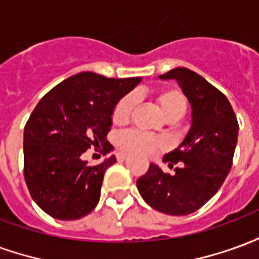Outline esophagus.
I'll return each instance as SVG.
<instances>
[{
    "mask_svg": "<svg viewBox=\"0 0 259 259\" xmlns=\"http://www.w3.org/2000/svg\"><path fill=\"white\" fill-rule=\"evenodd\" d=\"M116 158H118L119 161H124V159H127V155L123 154V152H118V154H116Z\"/></svg>",
    "mask_w": 259,
    "mask_h": 259,
    "instance_id": "esophagus-1",
    "label": "esophagus"
}]
</instances>
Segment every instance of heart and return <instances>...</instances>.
I'll return each instance as SVG.
<instances>
[{
	"mask_svg": "<svg viewBox=\"0 0 259 259\" xmlns=\"http://www.w3.org/2000/svg\"><path fill=\"white\" fill-rule=\"evenodd\" d=\"M155 100H157L161 112L166 119L182 118L186 113V109H187V100H186L185 94L178 89H169V90L161 91L157 94ZM135 105V96L129 94V96L123 97L113 109V123H126L132 116ZM118 144L123 151L129 152V154L147 155V154H151L152 151L161 148L162 141L157 137H154V136L136 132V130H130V132H126L123 135L119 136Z\"/></svg>",
	"mask_w": 259,
	"mask_h": 259,
	"instance_id": "obj_1",
	"label": "heart"
}]
</instances>
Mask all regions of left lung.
Returning <instances> with one entry per match:
<instances>
[{"label": "left lung", "instance_id": "8db88e82", "mask_svg": "<svg viewBox=\"0 0 259 259\" xmlns=\"http://www.w3.org/2000/svg\"><path fill=\"white\" fill-rule=\"evenodd\" d=\"M178 81L191 107V126L163 162L176 174H165L157 163L137 180V189L147 204L168 215L193 213L221 189L232 168L239 123L233 108L221 91L187 68H175L158 76Z\"/></svg>", "mask_w": 259, "mask_h": 259}]
</instances>
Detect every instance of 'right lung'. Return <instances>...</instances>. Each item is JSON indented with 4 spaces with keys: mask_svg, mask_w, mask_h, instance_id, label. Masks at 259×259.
Segmentation results:
<instances>
[{
    "mask_svg": "<svg viewBox=\"0 0 259 259\" xmlns=\"http://www.w3.org/2000/svg\"><path fill=\"white\" fill-rule=\"evenodd\" d=\"M141 77L108 79L93 72L73 74L37 104L25 126V180L31 198L59 221L90 213L100 201L104 174L116 162L111 155L90 166L83 154L91 146L105 154L116 104Z\"/></svg>",
    "mask_w": 259,
    "mask_h": 259,
    "instance_id": "obj_1",
    "label": "right lung"
}]
</instances>
